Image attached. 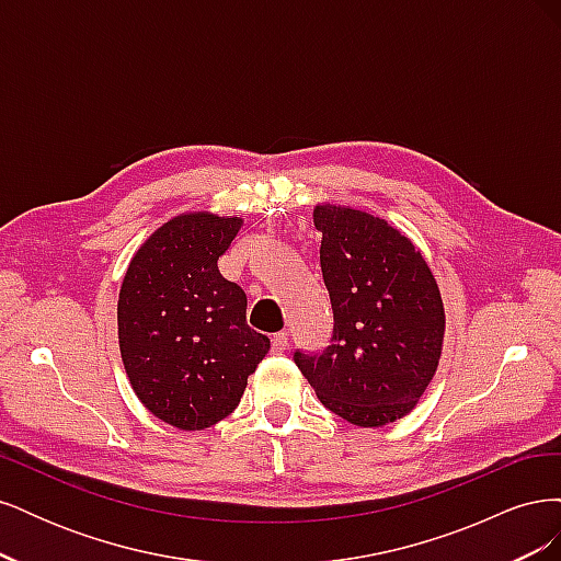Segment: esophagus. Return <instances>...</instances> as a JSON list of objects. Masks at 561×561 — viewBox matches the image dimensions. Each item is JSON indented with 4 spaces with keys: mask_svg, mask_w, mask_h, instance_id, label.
Segmentation results:
<instances>
[{
    "mask_svg": "<svg viewBox=\"0 0 561 561\" xmlns=\"http://www.w3.org/2000/svg\"><path fill=\"white\" fill-rule=\"evenodd\" d=\"M271 348H274V353H283L287 348V332H276L271 336Z\"/></svg>",
    "mask_w": 561,
    "mask_h": 561,
    "instance_id": "obj_1",
    "label": "esophagus"
}]
</instances>
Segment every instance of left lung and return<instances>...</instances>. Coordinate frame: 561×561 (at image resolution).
<instances>
[{"mask_svg":"<svg viewBox=\"0 0 561 561\" xmlns=\"http://www.w3.org/2000/svg\"><path fill=\"white\" fill-rule=\"evenodd\" d=\"M320 268L334 328L325 351H295L320 402L353 426L379 428L414 410L445 336V309L412 241L363 210L316 206Z\"/></svg>","mask_w":561,"mask_h":561,"instance_id":"obj_1","label":"left lung"}]
</instances>
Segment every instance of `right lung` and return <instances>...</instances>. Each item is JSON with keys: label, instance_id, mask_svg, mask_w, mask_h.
I'll use <instances>...</instances> for the list:
<instances>
[{"label": "right lung", "instance_id": "add662e5", "mask_svg": "<svg viewBox=\"0 0 561 561\" xmlns=\"http://www.w3.org/2000/svg\"><path fill=\"white\" fill-rule=\"evenodd\" d=\"M241 217L178 215L135 252L118 293V348L135 396L180 431H203L239 407L268 336L245 322L248 297L217 260Z\"/></svg>", "mask_w": 561, "mask_h": 561}]
</instances>
